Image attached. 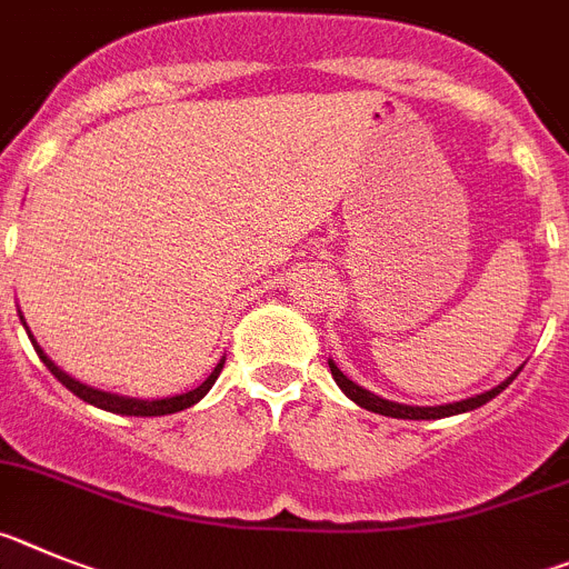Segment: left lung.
I'll list each match as a JSON object with an SVG mask.
<instances>
[{"instance_id":"1","label":"left lung","mask_w":569,"mask_h":569,"mask_svg":"<svg viewBox=\"0 0 569 569\" xmlns=\"http://www.w3.org/2000/svg\"><path fill=\"white\" fill-rule=\"evenodd\" d=\"M329 368H331V377H335V382L340 386V391L346 393L351 402H357V406L366 408V411L382 413V417H393V419H445V417H457V413L476 411V408H482L485 402H490L493 397H499V393L505 391V388H508L521 371V366H519L513 373H510L508 380L499 382L496 388H490V391H482V393H473V397H468V399H459V402H445V406H406V402H393V399L377 397V393H371L368 388L357 386L355 380H348L346 373L337 368L335 360H329Z\"/></svg>"}]
</instances>
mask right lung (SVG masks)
<instances>
[{
	"mask_svg": "<svg viewBox=\"0 0 569 569\" xmlns=\"http://www.w3.org/2000/svg\"><path fill=\"white\" fill-rule=\"evenodd\" d=\"M19 320H22L24 331H28L30 342H33L36 348V355H39V360L48 366V371L53 373L56 380L61 382V386L68 388V391H73L76 397L84 399L87 406H96L101 408V411H110V413H121V417H163V413H178L183 411V408H192L196 402H201L203 397L209 393V388L214 386V380H218V373H221L223 362H227V357H223L218 366H214V371L209 373L207 380L201 382L198 388H192V391L187 393H176V397H161V399H141V397H124V393H112V391H101V388H93V386H87V382L76 380V377H70L68 371H61L59 366H56L53 360H50L48 355L42 351V346L36 342V337L30 335L28 329V322H24L22 311H19Z\"/></svg>",
	"mask_w": 569,
	"mask_h": 569,
	"instance_id": "1",
	"label": "right lung"
}]
</instances>
